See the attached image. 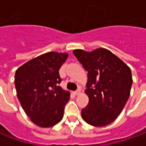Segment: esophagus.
Returning a JSON list of instances; mask_svg holds the SVG:
<instances>
[{"label": "esophagus", "instance_id": "1", "mask_svg": "<svg viewBox=\"0 0 146 146\" xmlns=\"http://www.w3.org/2000/svg\"><path fill=\"white\" fill-rule=\"evenodd\" d=\"M80 90H77V91H76V92H74V94L76 95V96H79L80 94Z\"/></svg>", "mask_w": 146, "mask_h": 146}]
</instances>
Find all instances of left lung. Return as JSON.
I'll return each mask as SVG.
<instances>
[{
    "label": "left lung",
    "instance_id": "8db88e82",
    "mask_svg": "<svg viewBox=\"0 0 146 146\" xmlns=\"http://www.w3.org/2000/svg\"><path fill=\"white\" fill-rule=\"evenodd\" d=\"M73 53L88 71L84 93L89 102L81 110L82 118L92 126H106L120 115L129 98L131 69L106 48L75 49Z\"/></svg>",
    "mask_w": 146,
    "mask_h": 146
}]
</instances>
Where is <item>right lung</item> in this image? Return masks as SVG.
Returning <instances> with one entry per match:
<instances>
[{"label": "right lung", "mask_w": 146, "mask_h": 146, "mask_svg": "<svg viewBox=\"0 0 146 146\" xmlns=\"http://www.w3.org/2000/svg\"><path fill=\"white\" fill-rule=\"evenodd\" d=\"M67 53L48 52L19 66L14 76L17 97L31 121L40 127H49L63 118L70 92L58 84L59 69Z\"/></svg>", "instance_id": "right-lung-1"}]
</instances>
